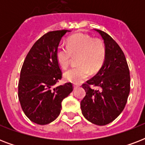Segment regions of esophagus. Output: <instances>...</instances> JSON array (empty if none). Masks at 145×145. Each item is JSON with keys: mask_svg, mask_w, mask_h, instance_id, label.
<instances>
[{"mask_svg": "<svg viewBox=\"0 0 145 145\" xmlns=\"http://www.w3.org/2000/svg\"><path fill=\"white\" fill-rule=\"evenodd\" d=\"M78 85H76V84H74V89H77L78 88Z\"/></svg>", "mask_w": 145, "mask_h": 145, "instance_id": "esophagus-1", "label": "esophagus"}]
</instances>
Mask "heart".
Instances as JSON below:
<instances>
[{
	"label": "heart",
	"mask_w": 145,
	"mask_h": 145,
	"mask_svg": "<svg viewBox=\"0 0 145 145\" xmlns=\"http://www.w3.org/2000/svg\"><path fill=\"white\" fill-rule=\"evenodd\" d=\"M68 46L60 45L56 50L58 63L62 68L69 66L73 56H78V67L64 73L68 82L79 84L86 80L90 73H95L103 65L106 58V48L103 40L88 35L77 34L68 39Z\"/></svg>",
	"instance_id": "b5f03b06"
}]
</instances>
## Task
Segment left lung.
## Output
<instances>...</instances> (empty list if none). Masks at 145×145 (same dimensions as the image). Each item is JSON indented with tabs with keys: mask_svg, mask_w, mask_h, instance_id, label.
Wrapping results in <instances>:
<instances>
[{
	"mask_svg": "<svg viewBox=\"0 0 145 145\" xmlns=\"http://www.w3.org/2000/svg\"><path fill=\"white\" fill-rule=\"evenodd\" d=\"M104 40L106 58L96 74L82 85L86 96L80 102L82 114L91 123L105 126L123 110L130 91V75L123 52L107 33L95 29ZM97 86L98 90L91 88Z\"/></svg>",
	"mask_w": 145,
	"mask_h": 145,
	"instance_id": "obj_1",
	"label": "left lung"
}]
</instances>
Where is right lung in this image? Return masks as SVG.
Instances as JSON below:
<instances>
[{"instance_id": "1", "label": "right lung", "mask_w": 145, "mask_h": 145, "mask_svg": "<svg viewBox=\"0 0 145 145\" xmlns=\"http://www.w3.org/2000/svg\"><path fill=\"white\" fill-rule=\"evenodd\" d=\"M68 30L53 31L35 42L20 72L18 96L22 109L31 121L46 125L61 112V101L73 91L71 83L53 87L61 78L56 50Z\"/></svg>"}]
</instances>
